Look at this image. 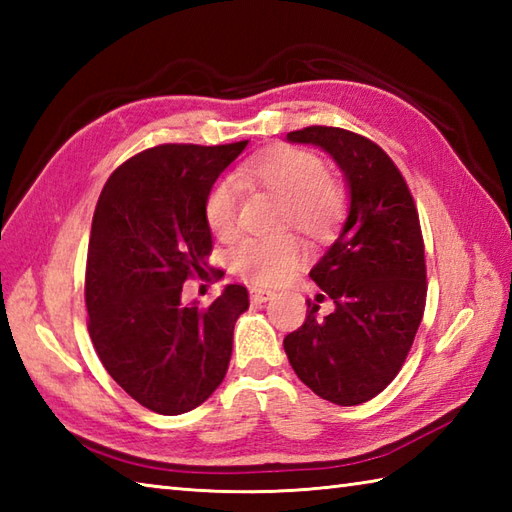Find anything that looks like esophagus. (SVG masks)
Listing matches in <instances>:
<instances>
[{
  "label": "esophagus",
  "instance_id": "obj_1",
  "mask_svg": "<svg viewBox=\"0 0 512 512\" xmlns=\"http://www.w3.org/2000/svg\"><path fill=\"white\" fill-rule=\"evenodd\" d=\"M275 297V292L273 290H266V288H257V286H253L250 288V299H253L255 303H264V301H268V299H273Z\"/></svg>",
  "mask_w": 512,
  "mask_h": 512
}]
</instances>
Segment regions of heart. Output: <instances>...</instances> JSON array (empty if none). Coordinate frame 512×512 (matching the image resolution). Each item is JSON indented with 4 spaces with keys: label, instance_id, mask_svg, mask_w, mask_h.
I'll list each match as a JSON object with an SVG mask.
<instances>
[{
    "label": "heart",
    "instance_id": "heart-1",
    "mask_svg": "<svg viewBox=\"0 0 512 512\" xmlns=\"http://www.w3.org/2000/svg\"><path fill=\"white\" fill-rule=\"evenodd\" d=\"M244 178L286 202V222L312 237L330 235L343 220L347 191L341 180L325 173L323 160L308 149L279 147L248 162ZM239 187L233 178L215 180L204 195V220L213 235L231 239L237 231ZM306 248L292 235L246 237L239 242L231 262L242 277L262 286H275L292 275Z\"/></svg>",
    "mask_w": 512,
    "mask_h": 512
}]
</instances>
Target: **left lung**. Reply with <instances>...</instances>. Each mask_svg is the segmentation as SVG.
Returning <instances> with one entry per match:
<instances>
[{"label":"left lung","instance_id":"left-lung-1","mask_svg":"<svg viewBox=\"0 0 512 512\" xmlns=\"http://www.w3.org/2000/svg\"><path fill=\"white\" fill-rule=\"evenodd\" d=\"M334 158L350 187V211L310 277L334 310L284 339L295 374L314 394L352 407L378 396L400 372L427 301V266L416 204L405 178L372 140L312 125L286 136ZM323 297V295H321Z\"/></svg>","mask_w":512,"mask_h":512}]
</instances>
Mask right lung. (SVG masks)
<instances>
[{"label":"right lung","mask_w":512,"mask_h":512,"mask_svg":"<svg viewBox=\"0 0 512 512\" xmlns=\"http://www.w3.org/2000/svg\"><path fill=\"white\" fill-rule=\"evenodd\" d=\"M246 145L145 149L112 173L96 204L85 268L90 339L107 374L162 416L200 407L220 387L235 321L248 310L239 284L206 308L182 303L184 281L209 268L204 195Z\"/></svg>","instance_id":"1"}]
</instances>
